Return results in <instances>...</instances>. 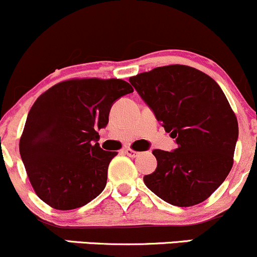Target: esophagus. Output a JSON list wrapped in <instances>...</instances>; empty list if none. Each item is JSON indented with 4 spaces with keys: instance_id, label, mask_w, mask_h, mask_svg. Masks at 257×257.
I'll return each instance as SVG.
<instances>
[{
    "instance_id": "34e87169",
    "label": "esophagus",
    "mask_w": 257,
    "mask_h": 257,
    "mask_svg": "<svg viewBox=\"0 0 257 257\" xmlns=\"http://www.w3.org/2000/svg\"><path fill=\"white\" fill-rule=\"evenodd\" d=\"M124 152H125V154L128 155L129 157H137V156H139V155H140V152L135 151V150H133V149H125Z\"/></svg>"
}]
</instances>
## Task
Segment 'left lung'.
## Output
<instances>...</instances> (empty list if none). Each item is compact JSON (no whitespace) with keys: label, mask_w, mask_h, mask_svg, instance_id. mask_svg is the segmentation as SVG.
I'll use <instances>...</instances> for the list:
<instances>
[{"label":"left lung","mask_w":257,"mask_h":257,"mask_svg":"<svg viewBox=\"0 0 257 257\" xmlns=\"http://www.w3.org/2000/svg\"><path fill=\"white\" fill-rule=\"evenodd\" d=\"M178 148L152 151L154 173L144 183L168 204L205 201L232 170L238 120L224 92L201 70L183 64L157 67L129 78Z\"/></svg>","instance_id":"left-lung-1"}]
</instances>
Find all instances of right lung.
Here are the masks:
<instances>
[{"label":"right lung","mask_w":257,"mask_h":257,"mask_svg":"<svg viewBox=\"0 0 257 257\" xmlns=\"http://www.w3.org/2000/svg\"><path fill=\"white\" fill-rule=\"evenodd\" d=\"M122 79L75 78L36 98L19 140L34 191L56 210H74L106 187L115 151H105L97 131L108 123L112 103L133 92Z\"/></svg>","instance_id":"1"}]
</instances>
